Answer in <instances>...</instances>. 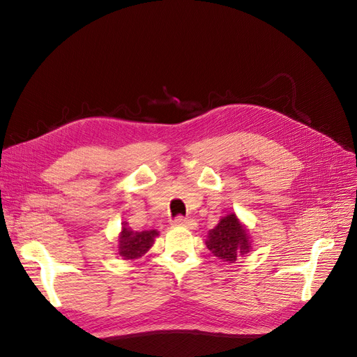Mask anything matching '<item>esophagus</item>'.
<instances>
[{
	"label": "esophagus",
	"instance_id": "obj_1",
	"mask_svg": "<svg viewBox=\"0 0 357 357\" xmlns=\"http://www.w3.org/2000/svg\"><path fill=\"white\" fill-rule=\"evenodd\" d=\"M172 223L177 225V226H185V228H190V229L195 228V225H197V223L193 222V220L181 218V215H180V218H176V219H174V222H172Z\"/></svg>",
	"mask_w": 357,
	"mask_h": 357
}]
</instances>
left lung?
<instances>
[{
  "instance_id": "obj_1",
  "label": "left lung",
  "mask_w": 357,
  "mask_h": 357,
  "mask_svg": "<svg viewBox=\"0 0 357 357\" xmlns=\"http://www.w3.org/2000/svg\"><path fill=\"white\" fill-rule=\"evenodd\" d=\"M205 245L222 262L235 264L252 252V240L247 226L235 213L223 215L219 223L208 231Z\"/></svg>"
}]
</instances>
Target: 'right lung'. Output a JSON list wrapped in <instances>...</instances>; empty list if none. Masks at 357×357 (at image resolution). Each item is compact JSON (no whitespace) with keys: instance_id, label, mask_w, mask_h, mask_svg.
I'll return each mask as SVG.
<instances>
[{"instance_id":"add662e5","label":"right lung","mask_w":357,"mask_h":357,"mask_svg":"<svg viewBox=\"0 0 357 357\" xmlns=\"http://www.w3.org/2000/svg\"><path fill=\"white\" fill-rule=\"evenodd\" d=\"M159 232L156 229L137 232L129 228L128 223H122V231L117 236V248L119 255L123 261H135L149 252V248L155 244Z\"/></svg>"}]
</instances>
